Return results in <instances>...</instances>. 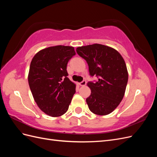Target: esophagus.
Listing matches in <instances>:
<instances>
[{"mask_svg": "<svg viewBox=\"0 0 157 157\" xmlns=\"http://www.w3.org/2000/svg\"><path fill=\"white\" fill-rule=\"evenodd\" d=\"M86 84V80H83V81H82L81 82L79 83V85H80V86H84Z\"/></svg>", "mask_w": 157, "mask_h": 157, "instance_id": "1", "label": "esophagus"}]
</instances>
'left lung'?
Segmentation results:
<instances>
[{
  "mask_svg": "<svg viewBox=\"0 0 157 157\" xmlns=\"http://www.w3.org/2000/svg\"><path fill=\"white\" fill-rule=\"evenodd\" d=\"M76 50L86 61L90 76L98 78L87 84L91 89L86 99L89 109L98 115L112 113L124 97L128 82L124 59L116 50L99 44L78 47Z\"/></svg>",
  "mask_w": 157,
  "mask_h": 157,
  "instance_id": "obj_1",
  "label": "left lung"
}]
</instances>
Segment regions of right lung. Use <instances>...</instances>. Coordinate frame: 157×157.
I'll return each mask as SVG.
<instances>
[{
  "instance_id": "obj_1",
  "label": "right lung",
  "mask_w": 157,
  "mask_h": 157,
  "mask_svg": "<svg viewBox=\"0 0 157 157\" xmlns=\"http://www.w3.org/2000/svg\"><path fill=\"white\" fill-rule=\"evenodd\" d=\"M75 54L73 47L59 45L39 51L32 59L28 75L31 91L38 107L50 117L67 112L76 92L67 71Z\"/></svg>"
}]
</instances>
